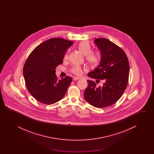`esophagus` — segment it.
Instances as JSON below:
<instances>
[{
    "instance_id": "obj_1",
    "label": "esophagus",
    "mask_w": 154,
    "mask_h": 154,
    "mask_svg": "<svg viewBox=\"0 0 154 154\" xmlns=\"http://www.w3.org/2000/svg\"><path fill=\"white\" fill-rule=\"evenodd\" d=\"M80 78H79V77H76V76H75V77H74V78H73V80H79V79H80Z\"/></svg>"
}]
</instances>
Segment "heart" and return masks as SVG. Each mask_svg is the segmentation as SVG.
I'll use <instances>...</instances> for the list:
<instances>
[{"label": "heart", "mask_w": 154, "mask_h": 154, "mask_svg": "<svg viewBox=\"0 0 154 154\" xmlns=\"http://www.w3.org/2000/svg\"><path fill=\"white\" fill-rule=\"evenodd\" d=\"M78 49L84 54L86 55L85 58L87 62L92 66H96L98 64L101 59V56L98 52H92L91 46L88 41H82L79 43L78 45ZM68 58V53H66L64 57L65 60ZM70 72L76 75H80L82 73V68L78 65L72 66L70 70Z\"/></svg>", "instance_id": "heart-1"}]
</instances>
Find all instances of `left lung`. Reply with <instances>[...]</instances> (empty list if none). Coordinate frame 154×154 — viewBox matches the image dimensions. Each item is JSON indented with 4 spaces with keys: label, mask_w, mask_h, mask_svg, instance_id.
<instances>
[{
    "label": "left lung",
    "mask_w": 154,
    "mask_h": 154,
    "mask_svg": "<svg viewBox=\"0 0 154 154\" xmlns=\"http://www.w3.org/2000/svg\"><path fill=\"white\" fill-rule=\"evenodd\" d=\"M94 42L101 51L99 66L88 72V76L101 81L103 85L98 87L94 81L87 80L88 86L84 92V98L89 104L97 108L113 105L121 97L128 84L129 64L124 51L105 38L95 39Z\"/></svg>",
    "instance_id": "1"
}]
</instances>
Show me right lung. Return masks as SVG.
I'll list each match as a JSON object with an SVG mask.
<instances>
[{"label":"right lung","mask_w":154,"mask_h":154,"mask_svg":"<svg viewBox=\"0 0 154 154\" xmlns=\"http://www.w3.org/2000/svg\"><path fill=\"white\" fill-rule=\"evenodd\" d=\"M72 41L61 38L48 39L37 46L26 59L23 74L26 88L37 101L46 105L59 101L66 95L72 78L58 80L56 68L63 63Z\"/></svg>","instance_id":"obj_1"}]
</instances>
